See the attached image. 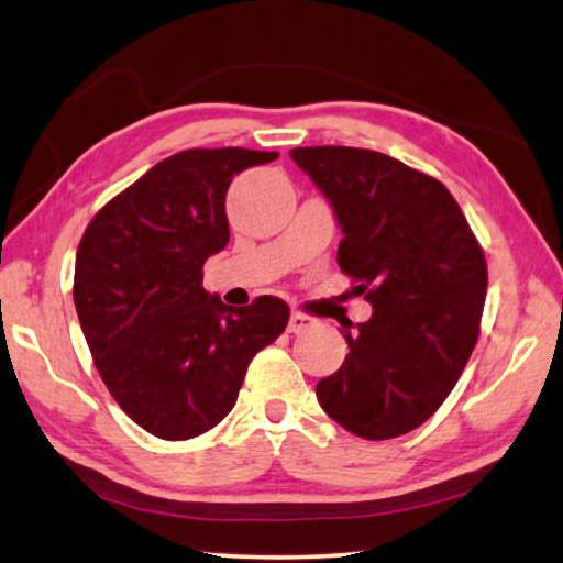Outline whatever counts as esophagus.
Segmentation results:
<instances>
[{"label":"esophagus","instance_id":"1","mask_svg":"<svg viewBox=\"0 0 563 563\" xmlns=\"http://www.w3.org/2000/svg\"><path fill=\"white\" fill-rule=\"evenodd\" d=\"M312 325H316V320H312L310 316H302V312H290L288 330L295 332V335H298V332H305V330L312 328Z\"/></svg>","mask_w":563,"mask_h":563}]
</instances>
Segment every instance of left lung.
Masks as SVG:
<instances>
[{
	"instance_id": "8db88e82",
	"label": "left lung",
	"mask_w": 563,
	"mask_h": 563,
	"mask_svg": "<svg viewBox=\"0 0 563 563\" xmlns=\"http://www.w3.org/2000/svg\"><path fill=\"white\" fill-rule=\"evenodd\" d=\"M342 231L340 271L373 318L345 325L350 355L320 379L318 402L347 432L393 440L452 393L479 338L487 261L440 180L379 151L292 148Z\"/></svg>"
}]
</instances>
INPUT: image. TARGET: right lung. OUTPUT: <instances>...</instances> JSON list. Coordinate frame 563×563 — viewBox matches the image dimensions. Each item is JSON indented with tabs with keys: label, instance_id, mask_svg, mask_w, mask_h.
<instances>
[{
	"label": "right lung",
	"instance_id": "obj_1",
	"mask_svg": "<svg viewBox=\"0 0 563 563\" xmlns=\"http://www.w3.org/2000/svg\"><path fill=\"white\" fill-rule=\"evenodd\" d=\"M278 154L190 148L146 170L93 216L76 251L74 305L111 397L161 440H190L231 412L245 369L288 325L280 298L231 308L203 263L231 231L233 176Z\"/></svg>",
	"mask_w": 563,
	"mask_h": 563
}]
</instances>
